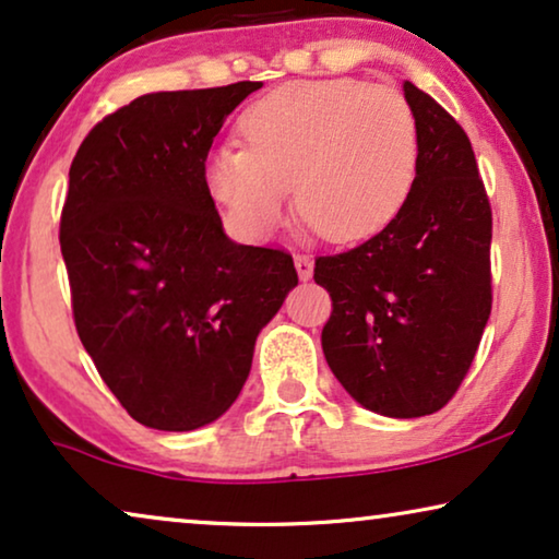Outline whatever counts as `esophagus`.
Here are the masks:
<instances>
[{
	"instance_id": "34e87169",
	"label": "esophagus",
	"mask_w": 559,
	"mask_h": 559,
	"mask_svg": "<svg viewBox=\"0 0 559 559\" xmlns=\"http://www.w3.org/2000/svg\"><path fill=\"white\" fill-rule=\"evenodd\" d=\"M295 270L300 274V280L312 277V259L308 254H295Z\"/></svg>"
}]
</instances>
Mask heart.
Wrapping results in <instances>:
<instances>
[{"instance_id":"b5f03b06","label":"heart","mask_w":559,"mask_h":559,"mask_svg":"<svg viewBox=\"0 0 559 559\" xmlns=\"http://www.w3.org/2000/svg\"><path fill=\"white\" fill-rule=\"evenodd\" d=\"M243 147L209 157L205 182L236 228L264 239L297 213L325 239H369L407 201L417 173V117L396 88L356 79L295 81L241 117Z\"/></svg>"}]
</instances>
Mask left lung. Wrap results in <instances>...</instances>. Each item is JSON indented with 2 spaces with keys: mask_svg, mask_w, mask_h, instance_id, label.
<instances>
[{
  "mask_svg": "<svg viewBox=\"0 0 559 559\" xmlns=\"http://www.w3.org/2000/svg\"><path fill=\"white\" fill-rule=\"evenodd\" d=\"M417 175L400 213L369 241L316 259L333 310L325 361L343 389L386 417L445 407L491 316V203L463 127L415 83Z\"/></svg>",
  "mask_w": 559,
  "mask_h": 559,
  "instance_id": "left-lung-1",
  "label": "left lung"
}]
</instances>
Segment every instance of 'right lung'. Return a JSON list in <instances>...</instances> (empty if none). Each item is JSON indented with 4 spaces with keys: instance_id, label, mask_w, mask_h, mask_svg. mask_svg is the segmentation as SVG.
Here are the masks:
<instances>
[{
    "instance_id": "1",
    "label": "right lung",
    "mask_w": 559,
    "mask_h": 559,
    "mask_svg": "<svg viewBox=\"0 0 559 559\" xmlns=\"http://www.w3.org/2000/svg\"><path fill=\"white\" fill-rule=\"evenodd\" d=\"M259 81L134 98L86 134L60 213L75 331L136 423L218 419L297 285L285 249L224 234L205 182L213 136Z\"/></svg>"
}]
</instances>
